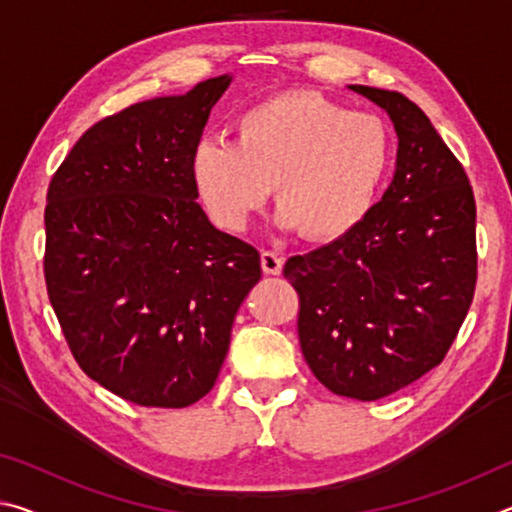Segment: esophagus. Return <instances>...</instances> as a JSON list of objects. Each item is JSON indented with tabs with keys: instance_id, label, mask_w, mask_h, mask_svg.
<instances>
[{
	"instance_id": "obj_1",
	"label": "esophagus",
	"mask_w": 512,
	"mask_h": 512,
	"mask_svg": "<svg viewBox=\"0 0 512 512\" xmlns=\"http://www.w3.org/2000/svg\"><path fill=\"white\" fill-rule=\"evenodd\" d=\"M284 259L273 250H262V268L266 275H280Z\"/></svg>"
}]
</instances>
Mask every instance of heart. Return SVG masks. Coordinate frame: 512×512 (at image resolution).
<instances>
[{
  "label": "heart",
  "instance_id": "heart-1",
  "mask_svg": "<svg viewBox=\"0 0 512 512\" xmlns=\"http://www.w3.org/2000/svg\"><path fill=\"white\" fill-rule=\"evenodd\" d=\"M391 164L393 135L384 119L314 92H284L241 112L235 142L198 144L192 178L223 230H244L271 185L282 230L329 241L366 219Z\"/></svg>",
  "mask_w": 512,
  "mask_h": 512
}]
</instances>
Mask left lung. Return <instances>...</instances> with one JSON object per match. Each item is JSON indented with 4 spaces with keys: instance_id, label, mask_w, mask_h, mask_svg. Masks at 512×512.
I'll return each mask as SVG.
<instances>
[{
    "instance_id": "left-lung-1",
    "label": "left lung",
    "mask_w": 512,
    "mask_h": 512,
    "mask_svg": "<svg viewBox=\"0 0 512 512\" xmlns=\"http://www.w3.org/2000/svg\"><path fill=\"white\" fill-rule=\"evenodd\" d=\"M397 133L391 185L357 228L284 277L300 298L307 366L329 391L381 400L436 368L476 287V205L467 173L429 117L400 92L350 85Z\"/></svg>"
}]
</instances>
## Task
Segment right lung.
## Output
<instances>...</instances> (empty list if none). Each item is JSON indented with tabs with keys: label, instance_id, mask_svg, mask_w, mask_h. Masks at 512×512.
<instances>
[{
	"label": "right lung",
	"instance_id": "right-lung-1",
	"mask_svg": "<svg viewBox=\"0 0 512 512\" xmlns=\"http://www.w3.org/2000/svg\"><path fill=\"white\" fill-rule=\"evenodd\" d=\"M232 76L101 119L49 183L45 282L76 363L121 400L183 409L212 391L257 250L198 205L192 155Z\"/></svg>",
	"mask_w": 512,
	"mask_h": 512
}]
</instances>
